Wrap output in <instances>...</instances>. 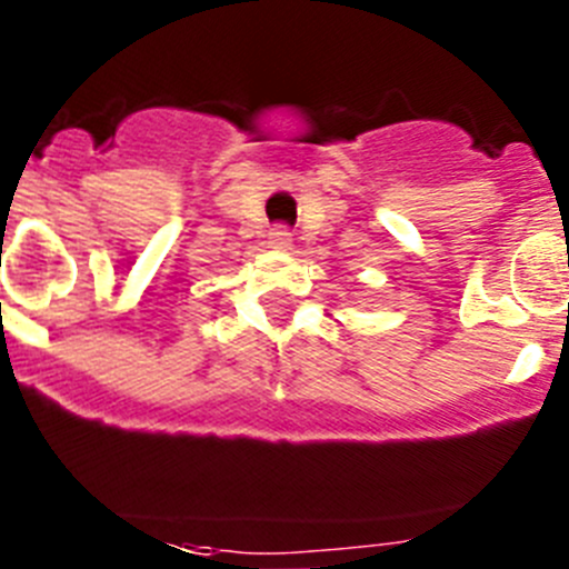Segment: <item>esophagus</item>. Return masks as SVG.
Here are the masks:
<instances>
[{
  "label": "esophagus",
  "mask_w": 569,
  "mask_h": 569,
  "mask_svg": "<svg viewBox=\"0 0 569 569\" xmlns=\"http://www.w3.org/2000/svg\"><path fill=\"white\" fill-rule=\"evenodd\" d=\"M293 244V233L288 228H273L270 230V248L273 250H288Z\"/></svg>",
  "instance_id": "1"
}]
</instances>
